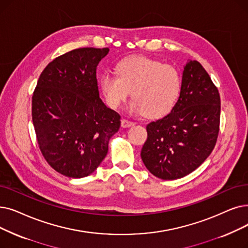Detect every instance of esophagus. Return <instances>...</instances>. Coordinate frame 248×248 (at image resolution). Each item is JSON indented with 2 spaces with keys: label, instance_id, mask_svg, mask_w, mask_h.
Masks as SVG:
<instances>
[{
  "label": "esophagus",
  "instance_id": "34e87169",
  "mask_svg": "<svg viewBox=\"0 0 248 248\" xmlns=\"http://www.w3.org/2000/svg\"><path fill=\"white\" fill-rule=\"evenodd\" d=\"M134 124H135L134 122L128 121V120H126V118H123V120H122V126L123 127H130V126H133Z\"/></svg>",
  "mask_w": 248,
  "mask_h": 248
}]
</instances>
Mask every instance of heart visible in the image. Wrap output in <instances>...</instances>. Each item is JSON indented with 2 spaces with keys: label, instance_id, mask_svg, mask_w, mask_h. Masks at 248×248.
I'll return each mask as SVG.
<instances>
[{
  "label": "heart",
  "instance_id": "1",
  "mask_svg": "<svg viewBox=\"0 0 248 248\" xmlns=\"http://www.w3.org/2000/svg\"><path fill=\"white\" fill-rule=\"evenodd\" d=\"M116 73L106 72L99 80L105 101L111 108H118L131 92V111L156 118L167 114L179 96L181 79L171 64L132 56L118 62Z\"/></svg>",
  "mask_w": 248,
  "mask_h": 248
}]
</instances>
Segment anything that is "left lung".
<instances>
[{
    "instance_id": "obj_1",
    "label": "left lung",
    "mask_w": 248,
    "mask_h": 248,
    "mask_svg": "<svg viewBox=\"0 0 248 248\" xmlns=\"http://www.w3.org/2000/svg\"><path fill=\"white\" fill-rule=\"evenodd\" d=\"M221 100L216 85L198 61L182 72L177 102L164 117L147 124L141 157L158 178H181L196 170L216 145Z\"/></svg>"
}]
</instances>
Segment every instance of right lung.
Listing matches in <instances>:
<instances>
[{
	"label": "right lung",
	"instance_id": "obj_1",
	"mask_svg": "<svg viewBox=\"0 0 248 248\" xmlns=\"http://www.w3.org/2000/svg\"><path fill=\"white\" fill-rule=\"evenodd\" d=\"M108 47H82L50 62L32 95V122L48 165L72 178L88 176L120 130L121 115L99 98L96 70Z\"/></svg>",
	"mask_w": 248,
	"mask_h": 248
}]
</instances>
